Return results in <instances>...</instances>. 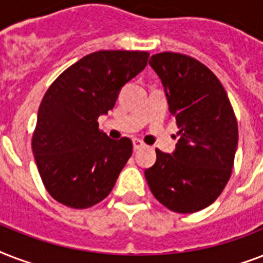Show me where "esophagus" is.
Listing matches in <instances>:
<instances>
[{"instance_id":"34e87169","label":"esophagus","mask_w":263,"mask_h":263,"mask_svg":"<svg viewBox=\"0 0 263 263\" xmlns=\"http://www.w3.org/2000/svg\"><path fill=\"white\" fill-rule=\"evenodd\" d=\"M132 144H134V150H139L140 147H143V142L139 139L132 140Z\"/></svg>"}]
</instances>
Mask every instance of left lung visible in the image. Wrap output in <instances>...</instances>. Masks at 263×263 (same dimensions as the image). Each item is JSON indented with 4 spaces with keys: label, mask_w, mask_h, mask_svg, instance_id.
<instances>
[{
    "label": "left lung",
    "mask_w": 263,
    "mask_h": 263,
    "mask_svg": "<svg viewBox=\"0 0 263 263\" xmlns=\"http://www.w3.org/2000/svg\"><path fill=\"white\" fill-rule=\"evenodd\" d=\"M164 86L179 140L172 154L156 150L144 171L153 195L176 213H195L218 198L237 148V121L220 80L198 60L164 51L148 61Z\"/></svg>",
    "instance_id": "left-lung-1"
}]
</instances>
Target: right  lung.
Wrapping results in <instances>:
<instances>
[{
	"mask_svg": "<svg viewBox=\"0 0 263 263\" xmlns=\"http://www.w3.org/2000/svg\"><path fill=\"white\" fill-rule=\"evenodd\" d=\"M147 59V51H95L64 71L46 91L32 153L57 202L86 209L110 194L131 157L132 142L110 139L97 120L113 109L121 87L143 71Z\"/></svg>",
	"mask_w": 263,
	"mask_h": 263,
	"instance_id": "add662e5",
	"label": "right lung"
}]
</instances>
